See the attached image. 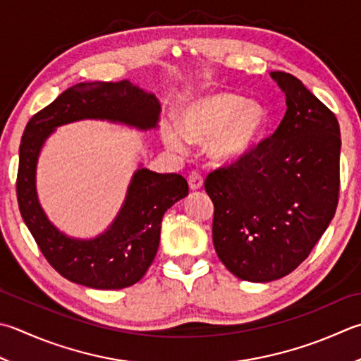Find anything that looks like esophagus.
Masks as SVG:
<instances>
[{"label":"esophagus","instance_id":"34e87169","mask_svg":"<svg viewBox=\"0 0 361 361\" xmlns=\"http://www.w3.org/2000/svg\"><path fill=\"white\" fill-rule=\"evenodd\" d=\"M188 183L192 190H199L203 188V178L199 172H190L188 176Z\"/></svg>","mask_w":361,"mask_h":361}]
</instances>
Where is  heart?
Wrapping results in <instances>:
<instances>
[{
  "mask_svg": "<svg viewBox=\"0 0 361 361\" xmlns=\"http://www.w3.org/2000/svg\"><path fill=\"white\" fill-rule=\"evenodd\" d=\"M267 109L257 100L231 92H211L181 106L178 122L162 123V139L172 150L183 152L188 140L209 142L214 158L243 157L259 139L267 125Z\"/></svg>",
  "mask_w": 361,
  "mask_h": 361,
  "instance_id": "obj_1",
  "label": "heart"
}]
</instances>
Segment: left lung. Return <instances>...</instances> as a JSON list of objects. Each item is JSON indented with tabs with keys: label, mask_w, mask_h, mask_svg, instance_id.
I'll list each match as a JSON object with an SVG mask.
<instances>
[{
	"label": "left lung",
	"mask_w": 361,
	"mask_h": 361,
	"mask_svg": "<svg viewBox=\"0 0 361 361\" xmlns=\"http://www.w3.org/2000/svg\"><path fill=\"white\" fill-rule=\"evenodd\" d=\"M286 114L271 137L235 164L211 172L213 243L225 267L253 283L293 272L335 216L340 192V125L298 78L272 72Z\"/></svg>",
	"instance_id": "left-lung-1"
}]
</instances>
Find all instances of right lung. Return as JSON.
Instances as JSON below:
<instances>
[{
	"mask_svg": "<svg viewBox=\"0 0 361 361\" xmlns=\"http://www.w3.org/2000/svg\"><path fill=\"white\" fill-rule=\"evenodd\" d=\"M159 114L154 94L123 80L75 84L27 122L20 144L18 208L48 263L73 283L94 289L137 283L158 252L162 216L188 195V181L140 164L109 227L90 239L72 238L49 221L39 202L35 175L42 147L56 128L80 120H108L147 131L158 128Z\"/></svg>",
	"mask_w": 361,
	"mask_h": 361,
	"instance_id": "obj_1",
	"label": "right lung"
}]
</instances>
